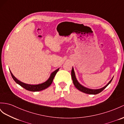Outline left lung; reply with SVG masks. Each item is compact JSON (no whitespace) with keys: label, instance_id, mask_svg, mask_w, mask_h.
<instances>
[{"label":"left lung","instance_id":"left-lung-1","mask_svg":"<svg viewBox=\"0 0 124 124\" xmlns=\"http://www.w3.org/2000/svg\"><path fill=\"white\" fill-rule=\"evenodd\" d=\"M71 76H72L73 82L74 86H75L76 88H77L78 90L82 92H83L84 93L88 94H94V95L101 93V91L104 90L105 88L108 86V85L110 83V82H112L113 78L112 79H111V80L108 82V83L105 85V86H104L102 88H99V89H91V88H87L86 87L83 86V85H81L78 82V81L77 80V78H76V77H75V74L73 68H72V70L71 71Z\"/></svg>","mask_w":124,"mask_h":124}]
</instances>
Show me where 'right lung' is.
<instances>
[{
  "label": "right lung",
  "mask_w": 124,
  "mask_h": 124,
  "mask_svg": "<svg viewBox=\"0 0 124 124\" xmlns=\"http://www.w3.org/2000/svg\"><path fill=\"white\" fill-rule=\"evenodd\" d=\"M59 68L56 70H55L54 72H53L51 74L49 78L47 79L46 82H43L42 83H41L39 84H36V85H31V84H28L23 83V82L18 80V79L16 78L13 74H12V73L10 71V72L11 75L12 76V78H13L14 81L16 82L17 84L20 85L21 86L23 87L24 88H25V89L28 91H31V92H38V91H40L46 89V88L48 87L50 85L52 84L53 78H54L56 73L59 71Z\"/></svg>",
  "instance_id": "add662e5"
}]
</instances>
